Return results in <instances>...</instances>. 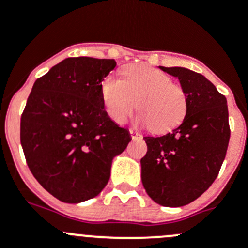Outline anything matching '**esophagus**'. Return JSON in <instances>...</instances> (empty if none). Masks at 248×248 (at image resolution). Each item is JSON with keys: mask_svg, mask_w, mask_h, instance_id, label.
Segmentation results:
<instances>
[{"mask_svg": "<svg viewBox=\"0 0 248 248\" xmlns=\"http://www.w3.org/2000/svg\"><path fill=\"white\" fill-rule=\"evenodd\" d=\"M130 136H131V139H139V138H141V134L138 133V131L130 130Z\"/></svg>", "mask_w": 248, "mask_h": 248, "instance_id": "34e87169", "label": "esophagus"}]
</instances>
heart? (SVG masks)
Returning a JSON list of instances; mask_svg holds the SVG:
<instances>
[{"mask_svg": "<svg viewBox=\"0 0 248 248\" xmlns=\"http://www.w3.org/2000/svg\"><path fill=\"white\" fill-rule=\"evenodd\" d=\"M101 96L107 113L123 124L135 110L138 123L155 133H165L178 124L187 113V96L181 86L172 83L169 75L145 65H131L123 71V79L106 76Z\"/></svg>", "mask_w": 248, "mask_h": 248, "instance_id": "obj_1", "label": "heart"}]
</instances>
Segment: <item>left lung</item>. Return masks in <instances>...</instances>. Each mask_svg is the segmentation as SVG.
<instances>
[{
  "instance_id": "left-lung-1",
  "label": "left lung",
  "mask_w": 248,
  "mask_h": 248,
  "mask_svg": "<svg viewBox=\"0 0 248 248\" xmlns=\"http://www.w3.org/2000/svg\"><path fill=\"white\" fill-rule=\"evenodd\" d=\"M179 79L187 96L182 124L166 135L145 136L141 182L150 198L177 208L199 198L217 177L229 140L228 102L203 75L186 67H163Z\"/></svg>"
}]
</instances>
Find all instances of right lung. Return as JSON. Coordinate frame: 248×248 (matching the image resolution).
I'll list each match as a JSON object with an SVG mask.
<instances>
[{"label":"right lung","mask_w":248,"mask_h":248,"mask_svg":"<svg viewBox=\"0 0 248 248\" xmlns=\"http://www.w3.org/2000/svg\"><path fill=\"white\" fill-rule=\"evenodd\" d=\"M114 59L67 58L34 82L20 118L27 163L45 190L77 204L102 192L112 161L131 141L109 118L101 82Z\"/></svg>","instance_id":"obj_1"}]
</instances>
